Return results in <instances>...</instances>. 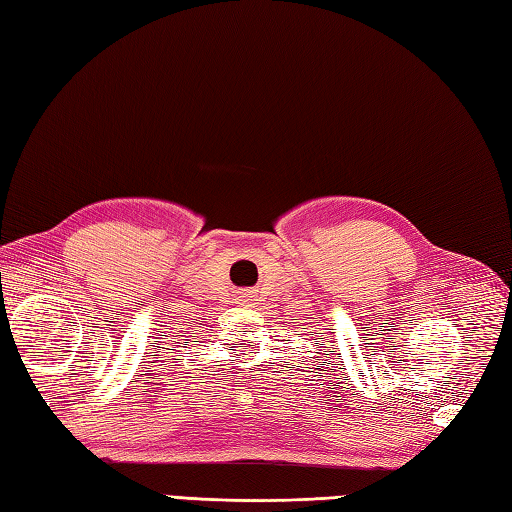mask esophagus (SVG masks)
<instances>
[{"instance_id": "obj_1", "label": "esophagus", "mask_w": 512, "mask_h": 512, "mask_svg": "<svg viewBox=\"0 0 512 512\" xmlns=\"http://www.w3.org/2000/svg\"><path fill=\"white\" fill-rule=\"evenodd\" d=\"M244 297H246V295H244ZM246 302H248V299H246Z\"/></svg>"}]
</instances>
